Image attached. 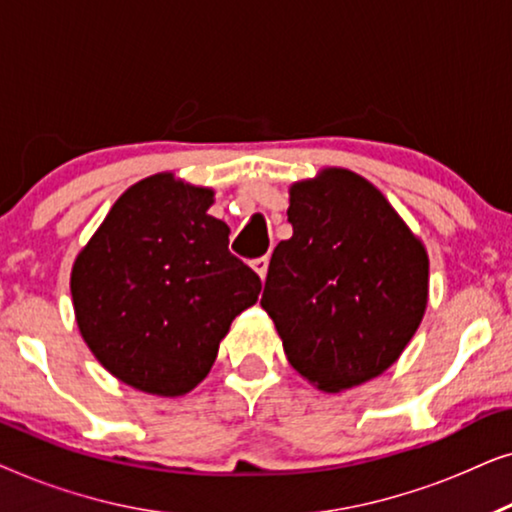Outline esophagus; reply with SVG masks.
<instances>
[{"mask_svg":"<svg viewBox=\"0 0 512 512\" xmlns=\"http://www.w3.org/2000/svg\"><path fill=\"white\" fill-rule=\"evenodd\" d=\"M268 265H270L268 256H261V258H256V261H251V268H254L258 277H261V282L265 279V275H268Z\"/></svg>","mask_w":512,"mask_h":512,"instance_id":"esophagus-1","label":"esophagus"}]
</instances>
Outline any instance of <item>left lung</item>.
Segmentation results:
<instances>
[{
	"label": "left lung",
	"mask_w": 512,
	"mask_h": 512,
	"mask_svg": "<svg viewBox=\"0 0 512 512\" xmlns=\"http://www.w3.org/2000/svg\"><path fill=\"white\" fill-rule=\"evenodd\" d=\"M291 240L261 298L293 368L326 394L382 375L422 324L429 254L380 188L324 167L289 188Z\"/></svg>",
	"instance_id": "1"
}]
</instances>
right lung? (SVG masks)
Listing matches in <instances>:
<instances>
[{"instance_id": "right-lung-1", "label": "right lung", "mask_w": 512, "mask_h": 512, "mask_svg": "<svg viewBox=\"0 0 512 512\" xmlns=\"http://www.w3.org/2000/svg\"><path fill=\"white\" fill-rule=\"evenodd\" d=\"M214 191L151 174L114 202L72 265L74 317L116 380L184 396L212 370L261 279L228 251L230 228L207 214Z\"/></svg>"}]
</instances>
